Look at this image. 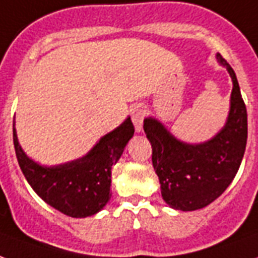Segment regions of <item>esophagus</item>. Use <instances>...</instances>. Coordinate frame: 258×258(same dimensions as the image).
Returning <instances> with one entry per match:
<instances>
[{
	"mask_svg": "<svg viewBox=\"0 0 258 258\" xmlns=\"http://www.w3.org/2000/svg\"><path fill=\"white\" fill-rule=\"evenodd\" d=\"M145 114H146V110H145L144 105H134L131 108V120L135 125V130L137 133L142 131V125H144V119Z\"/></svg>",
	"mask_w": 258,
	"mask_h": 258,
	"instance_id": "1",
	"label": "esophagus"
}]
</instances>
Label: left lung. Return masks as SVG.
<instances>
[{"instance_id": "left-lung-1", "label": "left lung", "mask_w": 258, "mask_h": 258, "mask_svg": "<svg viewBox=\"0 0 258 258\" xmlns=\"http://www.w3.org/2000/svg\"><path fill=\"white\" fill-rule=\"evenodd\" d=\"M217 60L232 79L231 108L224 128L211 141L188 145L177 141L156 119H145L152 144V163L164 201L173 209L196 211L213 202L235 177L247 141V113L234 70L221 54Z\"/></svg>"}]
</instances>
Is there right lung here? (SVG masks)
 <instances>
[{
  "mask_svg": "<svg viewBox=\"0 0 258 258\" xmlns=\"http://www.w3.org/2000/svg\"><path fill=\"white\" fill-rule=\"evenodd\" d=\"M134 124L127 119L100 139L85 157L57 165L42 167L24 154L13 121V145L23 175L43 201L71 217L95 215L110 198L112 167L134 135Z\"/></svg>",
  "mask_w": 258,
  "mask_h": 258,
  "instance_id": "add662e5",
  "label": "right lung"
}]
</instances>
